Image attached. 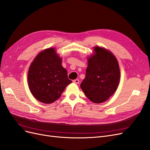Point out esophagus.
I'll use <instances>...</instances> for the list:
<instances>
[{"mask_svg":"<svg viewBox=\"0 0 150 150\" xmlns=\"http://www.w3.org/2000/svg\"><path fill=\"white\" fill-rule=\"evenodd\" d=\"M73 82L76 84H79V79H74L73 81Z\"/></svg>","mask_w":150,"mask_h":150,"instance_id":"obj_1","label":"esophagus"}]
</instances>
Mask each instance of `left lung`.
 Returning a JSON list of instances; mask_svg holds the SVG:
<instances>
[{
	"instance_id": "obj_1",
	"label": "left lung",
	"mask_w": 150,
	"mask_h": 150,
	"mask_svg": "<svg viewBox=\"0 0 150 150\" xmlns=\"http://www.w3.org/2000/svg\"><path fill=\"white\" fill-rule=\"evenodd\" d=\"M88 58L84 79L81 84L85 95L94 103H101L114 94L118 87L120 71L112 53L96 46Z\"/></svg>"
}]
</instances>
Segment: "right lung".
I'll return each mask as SVG.
<instances>
[{
	"label": "right lung",
	"mask_w": 150,
	"mask_h": 150,
	"mask_svg": "<svg viewBox=\"0 0 150 150\" xmlns=\"http://www.w3.org/2000/svg\"><path fill=\"white\" fill-rule=\"evenodd\" d=\"M28 78L32 94L37 100L46 104L56 101L66 86L72 83L54 48L45 49L35 57L30 66Z\"/></svg>",
	"instance_id": "add662e5"
}]
</instances>
